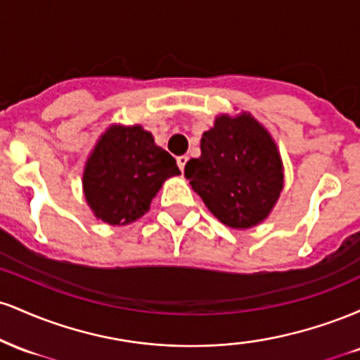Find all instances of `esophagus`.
Instances as JSON below:
<instances>
[{"label": "esophagus", "mask_w": 360, "mask_h": 360, "mask_svg": "<svg viewBox=\"0 0 360 360\" xmlns=\"http://www.w3.org/2000/svg\"><path fill=\"white\" fill-rule=\"evenodd\" d=\"M188 155H181V157H177V166H179V169L181 171H184V167H186V164H188Z\"/></svg>", "instance_id": "1"}]
</instances>
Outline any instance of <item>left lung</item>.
<instances>
[{"label": "left lung", "mask_w": 360, "mask_h": 360, "mask_svg": "<svg viewBox=\"0 0 360 360\" xmlns=\"http://www.w3.org/2000/svg\"><path fill=\"white\" fill-rule=\"evenodd\" d=\"M184 176L210 212L232 229L266 220L284 183L276 142L249 113L217 117L201 137V155L186 164Z\"/></svg>", "instance_id": "8db88e82"}]
</instances>
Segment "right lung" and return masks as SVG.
Returning a JSON list of instances; mask_svg holds the SVG:
<instances>
[{
    "mask_svg": "<svg viewBox=\"0 0 360 360\" xmlns=\"http://www.w3.org/2000/svg\"><path fill=\"white\" fill-rule=\"evenodd\" d=\"M177 174L176 159L155 146L150 131L113 125L91 152L82 189L98 220L127 225L146 214L164 181Z\"/></svg>",
    "mask_w": 360,
    "mask_h": 360,
    "instance_id": "obj_1",
    "label": "right lung"
}]
</instances>
